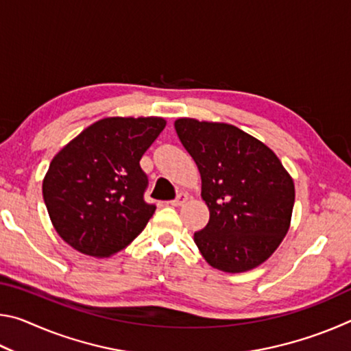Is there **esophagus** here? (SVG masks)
<instances>
[{"mask_svg": "<svg viewBox=\"0 0 351 351\" xmlns=\"http://www.w3.org/2000/svg\"><path fill=\"white\" fill-rule=\"evenodd\" d=\"M186 201H187V195L186 193H180L175 199L170 201V204L171 206H182L184 203H186Z\"/></svg>", "mask_w": 351, "mask_h": 351, "instance_id": "1", "label": "esophagus"}]
</instances>
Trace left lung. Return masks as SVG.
I'll use <instances>...</instances> for the list:
<instances>
[{"label":"left lung","instance_id":"1","mask_svg":"<svg viewBox=\"0 0 351 351\" xmlns=\"http://www.w3.org/2000/svg\"><path fill=\"white\" fill-rule=\"evenodd\" d=\"M181 144L197 162L210 218L193 240L207 263L245 272L263 263L287 235L294 182L274 152L229 123L178 119Z\"/></svg>","mask_w":351,"mask_h":351}]
</instances>
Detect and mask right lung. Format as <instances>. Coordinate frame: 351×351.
Instances as JSON below:
<instances>
[{"instance_id":"right-lung-1","label":"right lung","mask_w":351,"mask_h":351,"mask_svg":"<svg viewBox=\"0 0 351 351\" xmlns=\"http://www.w3.org/2000/svg\"><path fill=\"white\" fill-rule=\"evenodd\" d=\"M164 127L161 117H106L56 154L43 199L68 245L108 257L144 230L156 206L144 198L148 176L139 161Z\"/></svg>"}]
</instances>
